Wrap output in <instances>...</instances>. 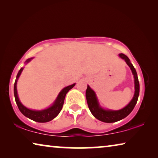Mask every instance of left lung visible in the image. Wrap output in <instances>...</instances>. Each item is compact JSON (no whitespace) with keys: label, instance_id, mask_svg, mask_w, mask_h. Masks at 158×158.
Segmentation results:
<instances>
[{"label":"left lung","instance_id":"8db88e82","mask_svg":"<svg viewBox=\"0 0 158 158\" xmlns=\"http://www.w3.org/2000/svg\"><path fill=\"white\" fill-rule=\"evenodd\" d=\"M119 56L122 59L124 60V61L127 62V65L130 67L134 77L135 92L133 98L130 101L129 103L126 107H124V108L119 110H105L100 106L99 102L98 101L96 93L90 88L89 85L87 86V89L86 91V101L90 111H91L92 114L96 119L101 122H106V123H112V122L119 121V120L124 119L128 116L134 110L137 102L138 98H139V82L136 69H135L133 64L131 63L129 57L127 56H125L123 53H120L119 54Z\"/></svg>","mask_w":158,"mask_h":158}]
</instances>
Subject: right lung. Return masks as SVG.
<instances>
[{
    "instance_id": "right-lung-1",
    "label": "right lung",
    "mask_w": 158,
    "mask_h": 158,
    "mask_svg": "<svg viewBox=\"0 0 158 158\" xmlns=\"http://www.w3.org/2000/svg\"><path fill=\"white\" fill-rule=\"evenodd\" d=\"M31 59H33V57L27 59L25 62H26V63H28L29 61H31ZM23 69V67H22V68L19 69L18 74L17 75L16 80L15 81L14 85V95L17 107H18L19 110H20V112L25 117H28L30 119L34 120L35 122H42V123H44V122H48L49 121H51V120L53 119L55 117H56L57 116V114L60 113V112L61 111L62 106H63L64 98H65L67 93L68 92L70 89L73 88L75 86V84L70 85V86H67L65 88L62 89V91L60 92V94H58V96H57L56 101L53 102V104H52L51 107H49L48 108L42 110H33L28 109L25 106H24L21 103V102L19 101L18 95H17V82L19 76H20Z\"/></svg>"
}]
</instances>
